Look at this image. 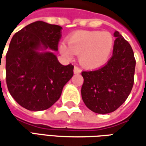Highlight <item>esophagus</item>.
<instances>
[{
    "label": "esophagus",
    "mask_w": 146,
    "mask_h": 146,
    "mask_svg": "<svg viewBox=\"0 0 146 146\" xmlns=\"http://www.w3.org/2000/svg\"><path fill=\"white\" fill-rule=\"evenodd\" d=\"M80 72H81V69H80L79 66H76L74 67V73H75V74H79V73H80Z\"/></svg>",
    "instance_id": "obj_1"
}]
</instances>
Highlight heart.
<instances>
[{
	"mask_svg": "<svg viewBox=\"0 0 146 146\" xmlns=\"http://www.w3.org/2000/svg\"><path fill=\"white\" fill-rule=\"evenodd\" d=\"M68 46L62 43L60 52L72 58L79 54V61L87 68H97L106 63L114 46V38L108 31H79L67 39Z\"/></svg>",
	"mask_w": 146,
	"mask_h": 146,
	"instance_id": "b5f03b06",
	"label": "heart"
}]
</instances>
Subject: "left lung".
<instances>
[{
  "instance_id": "obj_1",
  "label": "left lung",
  "mask_w": 146,
  "mask_h": 146,
  "mask_svg": "<svg viewBox=\"0 0 146 146\" xmlns=\"http://www.w3.org/2000/svg\"><path fill=\"white\" fill-rule=\"evenodd\" d=\"M113 55L98 70L83 71L82 99L88 108L98 114H108L118 109L132 91L136 60L130 44L119 31Z\"/></svg>"
}]
</instances>
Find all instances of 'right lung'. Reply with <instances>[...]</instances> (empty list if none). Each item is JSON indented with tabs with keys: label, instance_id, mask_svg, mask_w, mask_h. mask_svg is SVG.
Listing matches in <instances>:
<instances>
[{
	"label": "right lung",
	"instance_id": "add662e5",
	"mask_svg": "<svg viewBox=\"0 0 146 146\" xmlns=\"http://www.w3.org/2000/svg\"><path fill=\"white\" fill-rule=\"evenodd\" d=\"M62 27L36 21L12 37L6 53V84L10 95L29 110H44L60 98L73 76L74 66L62 65L52 52L58 50Z\"/></svg>",
	"mask_w": 146,
	"mask_h": 146
}]
</instances>
